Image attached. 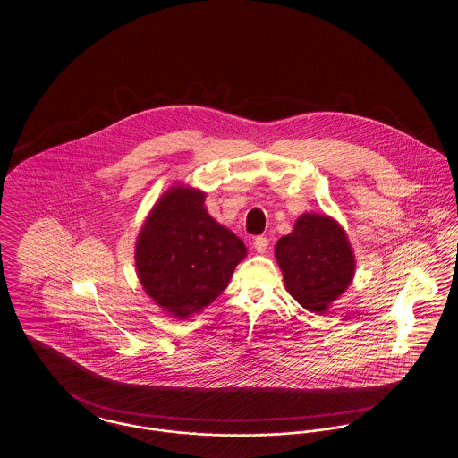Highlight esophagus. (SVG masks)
<instances>
[{
    "mask_svg": "<svg viewBox=\"0 0 458 458\" xmlns=\"http://www.w3.org/2000/svg\"><path fill=\"white\" fill-rule=\"evenodd\" d=\"M267 245H269V240L266 239V237H256L254 239V249L258 250V252H266L267 250Z\"/></svg>",
    "mask_w": 458,
    "mask_h": 458,
    "instance_id": "34e87169",
    "label": "esophagus"
}]
</instances>
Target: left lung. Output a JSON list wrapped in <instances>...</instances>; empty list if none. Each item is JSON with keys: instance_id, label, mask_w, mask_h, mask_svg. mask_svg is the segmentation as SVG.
Masks as SVG:
<instances>
[{"instance_id": "1", "label": "left lung", "mask_w": 458, "mask_h": 458, "mask_svg": "<svg viewBox=\"0 0 458 458\" xmlns=\"http://www.w3.org/2000/svg\"><path fill=\"white\" fill-rule=\"evenodd\" d=\"M290 295L310 312L323 314L349 286L353 254L345 232L325 215H302L275 247Z\"/></svg>"}]
</instances>
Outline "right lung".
Listing matches in <instances>:
<instances>
[{
	"mask_svg": "<svg viewBox=\"0 0 458 458\" xmlns=\"http://www.w3.org/2000/svg\"><path fill=\"white\" fill-rule=\"evenodd\" d=\"M245 245L204 209V194L176 187L154 206L135 249L139 280L170 316L185 319L228 286Z\"/></svg>",
	"mask_w": 458,
	"mask_h": 458,
	"instance_id": "add662e5",
	"label": "right lung"
}]
</instances>
